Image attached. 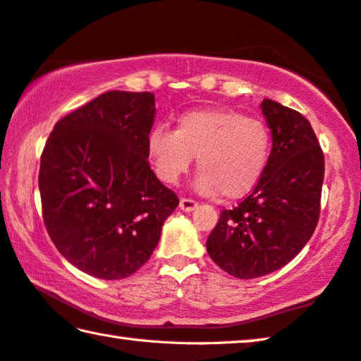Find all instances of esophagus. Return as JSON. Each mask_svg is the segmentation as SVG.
Wrapping results in <instances>:
<instances>
[{
  "label": "esophagus",
  "mask_w": 361,
  "mask_h": 361,
  "mask_svg": "<svg viewBox=\"0 0 361 361\" xmlns=\"http://www.w3.org/2000/svg\"><path fill=\"white\" fill-rule=\"evenodd\" d=\"M197 207V202L192 200V199H188V197H183L180 200V208L183 212H192V209Z\"/></svg>",
  "instance_id": "34e87169"
}]
</instances>
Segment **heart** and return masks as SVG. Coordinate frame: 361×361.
I'll return each instance as SVG.
<instances>
[{
	"mask_svg": "<svg viewBox=\"0 0 361 361\" xmlns=\"http://www.w3.org/2000/svg\"><path fill=\"white\" fill-rule=\"evenodd\" d=\"M147 152L166 185H176L197 156V191L233 200L259 183L270 159L271 134L259 118L237 110L197 109L180 115L175 129L156 126Z\"/></svg>",
	"mask_w": 361,
	"mask_h": 361,
	"instance_id": "b5f03b06",
	"label": "heart"
}]
</instances>
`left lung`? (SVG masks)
<instances>
[{
	"label": "left lung",
	"instance_id": "left-lung-1",
	"mask_svg": "<svg viewBox=\"0 0 361 361\" xmlns=\"http://www.w3.org/2000/svg\"><path fill=\"white\" fill-rule=\"evenodd\" d=\"M262 112L273 148L257 185L232 209H222L207 240L209 257L240 279L284 267L312 237L320 214L324 152L300 112L265 99Z\"/></svg>",
	"mask_w": 361,
	"mask_h": 361
}]
</instances>
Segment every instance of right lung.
Returning a JSON list of instances; mask_svg holds the SVG:
<instances>
[{
    "label": "right lung",
    "instance_id": "obj_1",
    "mask_svg": "<svg viewBox=\"0 0 361 361\" xmlns=\"http://www.w3.org/2000/svg\"><path fill=\"white\" fill-rule=\"evenodd\" d=\"M148 91H107L55 124L39 169L42 218L78 270L101 279L135 273L158 246L176 194L149 167Z\"/></svg>",
    "mask_w": 361,
    "mask_h": 361
}]
</instances>
